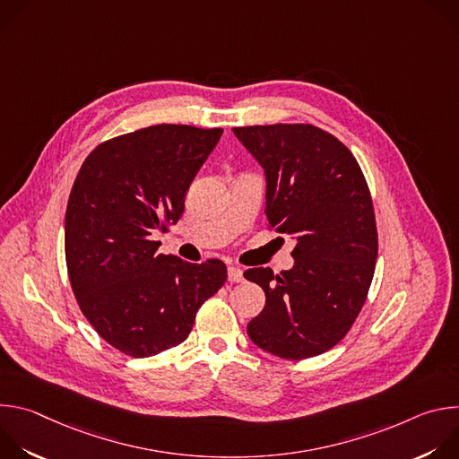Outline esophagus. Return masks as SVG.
<instances>
[{"label": "esophagus", "mask_w": 459, "mask_h": 459, "mask_svg": "<svg viewBox=\"0 0 459 459\" xmlns=\"http://www.w3.org/2000/svg\"><path fill=\"white\" fill-rule=\"evenodd\" d=\"M227 278L230 283H239L243 281V271L238 269V267H229L227 269Z\"/></svg>", "instance_id": "esophagus-1"}]
</instances>
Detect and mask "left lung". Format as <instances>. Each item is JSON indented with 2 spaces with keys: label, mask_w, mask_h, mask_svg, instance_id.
Wrapping results in <instances>:
<instances>
[{
  "label": "left lung",
  "mask_w": 459,
  "mask_h": 459,
  "mask_svg": "<svg viewBox=\"0 0 459 459\" xmlns=\"http://www.w3.org/2000/svg\"><path fill=\"white\" fill-rule=\"evenodd\" d=\"M232 130L265 170L271 227L296 239L292 269L243 273L267 298L248 338L283 359L323 354L349 333L374 276L377 232L365 176L352 152L314 125Z\"/></svg>",
  "instance_id": "1"
}]
</instances>
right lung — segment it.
<instances>
[{
  "label": "right lung",
  "instance_id": "add662e5",
  "mask_svg": "<svg viewBox=\"0 0 459 459\" xmlns=\"http://www.w3.org/2000/svg\"><path fill=\"white\" fill-rule=\"evenodd\" d=\"M223 128L152 125L98 145L65 214V257L83 316L114 349L149 358L183 343L227 280L220 259L160 254L154 234L183 214L192 179Z\"/></svg>",
  "mask_w": 459,
  "mask_h": 459
}]
</instances>
